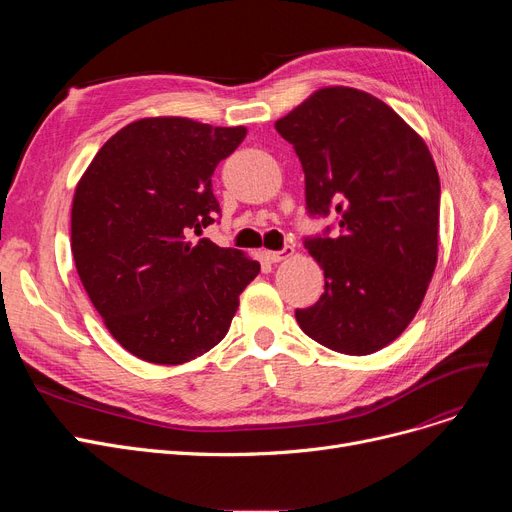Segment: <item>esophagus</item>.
<instances>
[{"mask_svg": "<svg viewBox=\"0 0 512 512\" xmlns=\"http://www.w3.org/2000/svg\"><path fill=\"white\" fill-rule=\"evenodd\" d=\"M292 255H294L292 247H284L282 251H265V259L270 261V263H280V261L292 257Z\"/></svg>", "mask_w": 512, "mask_h": 512, "instance_id": "esophagus-1", "label": "esophagus"}]
</instances>
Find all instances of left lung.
<instances>
[{
	"instance_id": "obj_1",
	"label": "left lung",
	"mask_w": 512,
	"mask_h": 512,
	"mask_svg": "<svg viewBox=\"0 0 512 512\" xmlns=\"http://www.w3.org/2000/svg\"><path fill=\"white\" fill-rule=\"evenodd\" d=\"M276 130L301 159L309 213L336 211L340 228L305 240L326 290L297 309L299 326L336 353L380 351L411 324L438 263L434 157L390 105L353 87L317 89Z\"/></svg>"
}]
</instances>
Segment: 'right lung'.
I'll return each instance as SVG.
<instances>
[{
    "mask_svg": "<svg viewBox=\"0 0 512 512\" xmlns=\"http://www.w3.org/2000/svg\"><path fill=\"white\" fill-rule=\"evenodd\" d=\"M245 126L180 116L120 128L80 176L72 199V255L105 328L134 357L182 365L218 344L259 261L203 232L220 213L215 166Z\"/></svg>",
    "mask_w": 512,
    "mask_h": 512,
    "instance_id": "right-lung-1",
    "label": "right lung"
}]
</instances>
